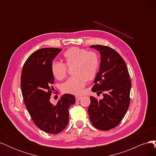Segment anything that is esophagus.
<instances>
[{
    "mask_svg": "<svg viewBox=\"0 0 156 156\" xmlns=\"http://www.w3.org/2000/svg\"><path fill=\"white\" fill-rule=\"evenodd\" d=\"M82 97L80 96H75V100H76V101H79L80 100V99H81Z\"/></svg>",
    "mask_w": 156,
    "mask_h": 156,
    "instance_id": "esophagus-1",
    "label": "esophagus"
}]
</instances>
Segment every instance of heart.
<instances>
[{"label":"heart","mask_w":156,"mask_h":156,"mask_svg":"<svg viewBox=\"0 0 156 156\" xmlns=\"http://www.w3.org/2000/svg\"><path fill=\"white\" fill-rule=\"evenodd\" d=\"M68 66L73 67V75L62 84V90L66 93L79 94L86 84L87 79L91 81L96 77L100 66V58L96 52L73 47L63 55ZM51 72L57 79H62L67 73L65 64L55 61L51 64Z\"/></svg>","instance_id":"obj_1"}]
</instances>
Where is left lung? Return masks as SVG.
Here are the masks:
<instances>
[{
  "instance_id": "left-lung-1",
  "label": "left lung",
  "mask_w": 156,
  "mask_h": 156,
  "mask_svg": "<svg viewBox=\"0 0 156 156\" xmlns=\"http://www.w3.org/2000/svg\"><path fill=\"white\" fill-rule=\"evenodd\" d=\"M90 48L100 52L101 58L92 91L97 94L103 92V98H90L88 112L96 128L107 131L120 124L128 109L131 80L126 62L115 50L101 45Z\"/></svg>"
}]
</instances>
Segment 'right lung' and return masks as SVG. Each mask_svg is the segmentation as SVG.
<instances>
[{
	"label": "right lung",
	"mask_w": 156,
	"mask_h": 156,
	"mask_svg": "<svg viewBox=\"0 0 156 156\" xmlns=\"http://www.w3.org/2000/svg\"><path fill=\"white\" fill-rule=\"evenodd\" d=\"M62 49L42 48L34 52L23 66L21 87L23 100L34 124L46 133L58 134L67 126L69 107L75 98L66 94L56 105L50 102L51 85L54 83L51 72L53 60Z\"/></svg>",
	"instance_id": "add662e5"
}]
</instances>
